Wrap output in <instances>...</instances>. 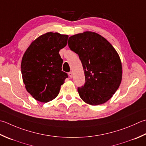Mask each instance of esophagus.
I'll return each mask as SVG.
<instances>
[{
    "instance_id": "obj_1",
    "label": "esophagus",
    "mask_w": 146,
    "mask_h": 146,
    "mask_svg": "<svg viewBox=\"0 0 146 146\" xmlns=\"http://www.w3.org/2000/svg\"><path fill=\"white\" fill-rule=\"evenodd\" d=\"M68 75H69L70 78H72V77H73V73L71 72V71H70V72L68 73Z\"/></svg>"
}]
</instances>
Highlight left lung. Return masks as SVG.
Instances as JSON below:
<instances>
[{
  "instance_id": "left-lung-1",
  "label": "left lung",
  "mask_w": 146,
  "mask_h": 146,
  "mask_svg": "<svg viewBox=\"0 0 146 146\" xmlns=\"http://www.w3.org/2000/svg\"><path fill=\"white\" fill-rule=\"evenodd\" d=\"M68 45L80 59L85 83L78 87L79 96L90 105L104 103L121 84L122 66L112 45L99 34L85 31L70 36Z\"/></svg>"
}]
</instances>
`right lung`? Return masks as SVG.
<instances>
[{
	"mask_svg": "<svg viewBox=\"0 0 146 146\" xmlns=\"http://www.w3.org/2000/svg\"><path fill=\"white\" fill-rule=\"evenodd\" d=\"M68 35L48 32L40 36L27 48L21 70L26 89L34 99L47 102L56 98L68 78L62 71L59 52L67 44Z\"/></svg>",
	"mask_w": 146,
	"mask_h": 146,
	"instance_id": "right-lung-1",
	"label": "right lung"
}]
</instances>
